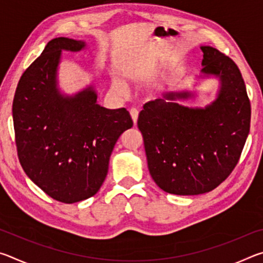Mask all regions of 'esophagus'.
<instances>
[{
	"label": "esophagus",
	"instance_id": "1",
	"mask_svg": "<svg viewBox=\"0 0 263 263\" xmlns=\"http://www.w3.org/2000/svg\"><path fill=\"white\" fill-rule=\"evenodd\" d=\"M130 115H131V117H132L133 124H135V125H137V122H138V115H139V112H138V110H137V109H135V108H132V109L130 110Z\"/></svg>",
	"mask_w": 263,
	"mask_h": 263
}]
</instances>
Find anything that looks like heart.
I'll return each mask as SVG.
<instances>
[{
	"mask_svg": "<svg viewBox=\"0 0 263 263\" xmlns=\"http://www.w3.org/2000/svg\"><path fill=\"white\" fill-rule=\"evenodd\" d=\"M127 79L131 80V81H137L138 78L137 75H127ZM111 90H112L115 94L117 95H123L124 92H125V86L122 82H118V81H114L111 83Z\"/></svg>",
	"mask_w": 263,
	"mask_h": 263,
	"instance_id": "1",
	"label": "heart"
}]
</instances>
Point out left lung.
I'll return each instance as SVG.
<instances>
[{
    "label": "left lung",
    "instance_id": "obj_1",
    "mask_svg": "<svg viewBox=\"0 0 263 263\" xmlns=\"http://www.w3.org/2000/svg\"><path fill=\"white\" fill-rule=\"evenodd\" d=\"M203 68L195 80L216 79V99L186 106L188 89L169 90L144 105L138 127L144 139L149 174L160 189L190 196L209 193L239 161L251 126V103L238 66L211 46H201Z\"/></svg>",
    "mask_w": 263,
    "mask_h": 263
}]
</instances>
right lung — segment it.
<instances>
[{
    "label": "right lung",
    "instance_id": "obj_1",
    "mask_svg": "<svg viewBox=\"0 0 263 263\" xmlns=\"http://www.w3.org/2000/svg\"><path fill=\"white\" fill-rule=\"evenodd\" d=\"M86 48L84 41L66 37L48 42L22 75L12 103L22 168L44 193L67 204L100 190L116 142L133 125L125 108L97 103L94 83L72 95L61 90L62 52Z\"/></svg>",
    "mask_w": 263,
    "mask_h": 263
}]
</instances>
